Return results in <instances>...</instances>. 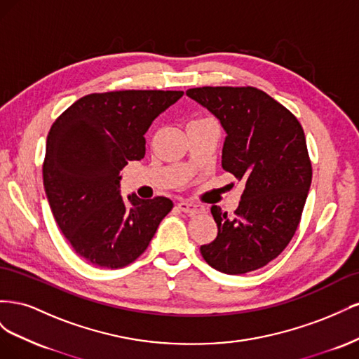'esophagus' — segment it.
Listing matches in <instances>:
<instances>
[{"instance_id":"34e87169","label":"esophagus","mask_w":359,"mask_h":359,"mask_svg":"<svg viewBox=\"0 0 359 359\" xmlns=\"http://www.w3.org/2000/svg\"><path fill=\"white\" fill-rule=\"evenodd\" d=\"M178 208L186 212L189 215H194V214H201L205 211V208L202 205H198V203H193V202H186V201H180L178 202Z\"/></svg>"}]
</instances>
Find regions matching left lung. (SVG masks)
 Masks as SVG:
<instances>
[{
    "label": "left lung",
    "instance_id": "8db88e82",
    "mask_svg": "<svg viewBox=\"0 0 359 359\" xmlns=\"http://www.w3.org/2000/svg\"><path fill=\"white\" fill-rule=\"evenodd\" d=\"M226 132L222 166L245 182L235 215L211 206L215 240L201 245L206 264L245 274L276 259L295 235L311 184L306 136L295 115L253 86H202L186 93Z\"/></svg>",
    "mask_w": 359,
    "mask_h": 359
}]
</instances>
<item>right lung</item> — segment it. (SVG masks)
<instances>
[{
    "instance_id": "right-lung-1",
    "label": "right lung",
    "mask_w": 359,
    "mask_h": 359,
    "mask_svg": "<svg viewBox=\"0 0 359 359\" xmlns=\"http://www.w3.org/2000/svg\"><path fill=\"white\" fill-rule=\"evenodd\" d=\"M182 91H111L85 95L52 124L43 163L50 210L73 250L116 269L142 255L172 210L168 198L121 196L119 172L145 156V133Z\"/></svg>"
}]
</instances>
